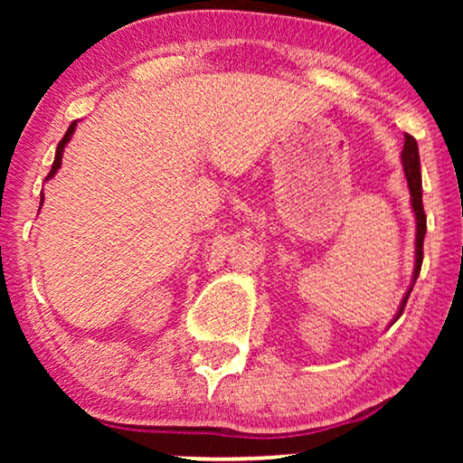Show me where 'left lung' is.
<instances>
[{
	"instance_id": "left-lung-1",
	"label": "left lung",
	"mask_w": 463,
	"mask_h": 463,
	"mask_svg": "<svg viewBox=\"0 0 463 463\" xmlns=\"http://www.w3.org/2000/svg\"><path fill=\"white\" fill-rule=\"evenodd\" d=\"M402 166H404V176H407L409 192H411V206H413L415 213V268H413V280H411V287L407 293H404L401 307L394 316L401 318L404 306H407V299L413 290V284L420 276L421 261H423V238H426V213H423V202H421V173H420V149H417V141L411 135H404V147H402Z\"/></svg>"
}]
</instances>
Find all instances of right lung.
Wrapping results in <instances>:
<instances>
[{
    "mask_svg": "<svg viewBox=\"0 0 463 463\" xmlns=\"http://www.w3.org/2000/svg\"><path fill=\"white\" fill-rule=\"evenodd\" d=\"M75 126H78V122H71V126H69L67 132H65V137L61 138L59 147H56V154H54V164H52V168H50L46 181L52 179V176L56 175V170L61 168V164H62V151H65V145H67L69 141H71V137H73V132H75ZM42 204H43V194H42V200H40V208H42Z\"/></svg>",
    "mask_w": 463,
    "mask_h": 463,
    "instance_id": "obj_1",
    "label": "right lung"
}]
</instances>
